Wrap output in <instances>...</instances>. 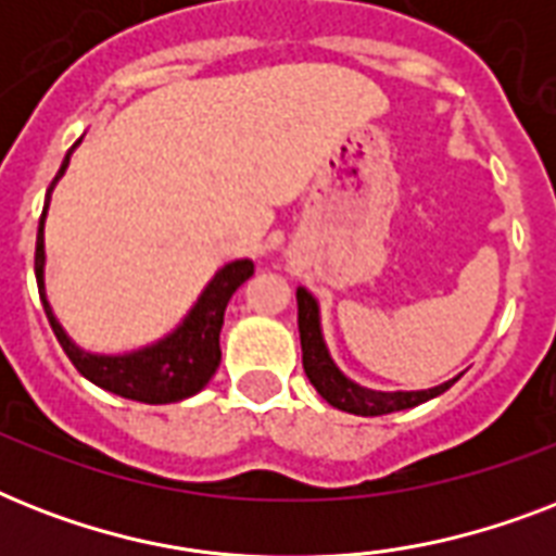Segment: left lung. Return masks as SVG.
Returning <instances> with one entry per match:
<instances>
[{
  "instance_id": "1",
  "label": "left lung",
  "mask_w": 556,
  "mask_h": 556,
  "mask_svg": "<svg viewBox=\"0 0 556 556\" xmlns=\"http://www.w3.org/2000/svg\"><path fill=\"white\" fill-rule=\"evenodd\" d=\"M296 326H300V346H303V369L312 387L320 392L331 406L352 415H387L397 409H409L430 397L447 392L458 378L444 380L441 387L418 389V392H378L349 380L338 364L331 361L320 329V305L305 288H296Z\"/></svg>"
}]
</instances>
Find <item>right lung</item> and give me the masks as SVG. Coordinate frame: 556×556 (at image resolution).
Returning a JSON list of instances; mask_svg holds the SVG:
<instances>
[{
    "instance_id": "add662e5",
    "label": "right lung",
    "mask_w": 556,
    "mask_h": 556,
    "mask_svg": "<svg viewBox=\"0 0 556 556\" xmlns=\"http://www.w3.org/2000/svg\"><path fill=\"white\" fill-rule=\"evenodd\" d=\"M77 143L65 152L63 167H60V173H56L51 187H48L46 207H42V216H39L34 270H37L39 300H42L48 323H51V329H54L56 340H60V346L68 355V361L77 366L83 378H89L100 389H109V392L129 397V401H141V404H176V401H185V397L201 392V389L207 387V380L216 375L218 361H222L218 334H222V323H225V308L236 288L242 286L248 277H253V262H227L225 268L218 270L216 277L207 282V288L201 291V296L195 300L190 314L181 320V326L176 331H169L167 338H161L159 343L138 349V352H126V355H91V352H83L65 334L63 326L56 323L46 296L48 201H51V190L56 187V181L63 178L68 161H72V152L77 150Z\"/></svg>"
}]
</instances>
